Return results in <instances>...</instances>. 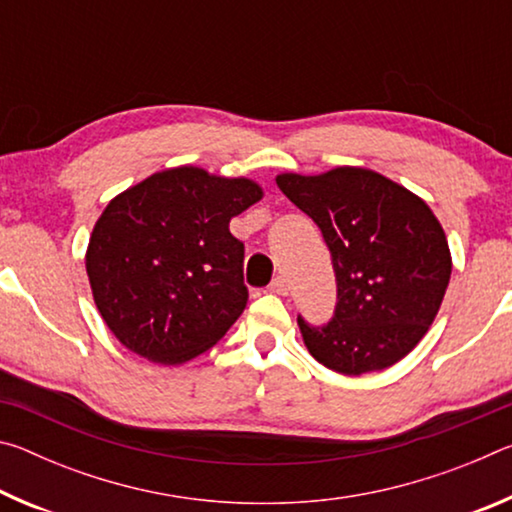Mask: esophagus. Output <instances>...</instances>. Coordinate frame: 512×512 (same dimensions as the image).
<instances>
[{
    "label": "esophagus",
    "mask_w": 512,
    "mask_h": 512,
    "mask_svg": "<svg viewBox=\"0 0 512 512\" xmlns=\"http://www.w3.org/2000/svg\"><path fill=\"white\" fill-rule=\"evenodd\" d=\"M268 289H271L273 293H277V296H287V293H289V284H287V280H284V277L280 275V277H275V280L271 282V287H268Z\"/></svg>",
    "instance_id": "1"
}]
</instances>
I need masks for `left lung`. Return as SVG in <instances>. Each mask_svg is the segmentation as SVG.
<instances>
[{
	"instance_id": "obj_1",
	"label": "left lung",
	"mask_w": 512,
	"mask_h": 512,
	"mask_svg": "<svg viewBox=\"0 0 512 512\" xmlns=\"http://www.w3.org/2000/svg\"><path fill=\"white\" fill-rule=\"evenodd\" d=\"M275 183L323 232L339 287L332 323L298 318L309 354L348 377L391 368L443 305L452 275L443 225L418 194L372 169L277 173Z\"/></svg>"
}]
</instances>
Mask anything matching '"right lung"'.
I'll list each match as a JSON object with an SVG mask.
<instances>
[{
	"label": "right lung",
	"mask_w": 512,
	"mask_h": 512,
	"mask_svg": "<svg viewBox=\"0 0 512 512\" xmlns=\"http://www.w3.org/2000/svg\"><path fill=\"white\" fill-rule=\"evenodd\" d=\"M264 198L250 178L194 164L124 189L94 223L85 271L115 339L146 361L180 366L221 341L246 307L244 244L232 216Z\"/></svg>",
	"instance_id": "obj_1"
}]
</instances>
